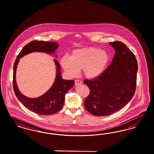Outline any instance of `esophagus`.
<instances>
[{
	"mask_svg": "<svg viewBox=\"0 0 154 154\" xmlns=\"http://www.w3.org/2000/svg\"><path fill=\"white\" fill-rule=\"evenodd\" d=\"M81 84H82V82L79 80H76L75 81V85H80Z\"/></svg>",
	"mask_w": 154,
	"mask_h": 154,
	"instance_id": "obj_1",
	"label": "esophagus"
}]
</instances>
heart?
I'll return each mask as SVG.
<instances>
[{
    "instance_id": "1",
    "label": "heart",
    "mask_w": 154,
    "mask_h": 154,
    "mask_svg": "<svg viewBox=\"0 0 154 154\" xmlns=\"http://www.w3.org/2000/svg\"><path fill=\"white\" fill-rule=\"evenodd\" d=\"M109 56L105 50L89 47L73 50L69 57L64 56L60 64L70 76H75L81 69L82 75L88 79H94L102 74L107 67Z\"/></svg>"
}]
</instances>
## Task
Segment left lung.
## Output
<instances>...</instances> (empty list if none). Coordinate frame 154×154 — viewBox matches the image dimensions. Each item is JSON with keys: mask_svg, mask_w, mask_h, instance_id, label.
I'll use <instances>...</instances> for the list:
<instances>
[{"mask_svg": "<svg viewBox=\"0 0 154 154\" xmlns=\"http://www.w3.org/2000/svg\"><path fill=\"white\" fill-rule=\"evenodd\" d=\"M109 44L115 50L111 64L98 78L84 81L90 90L85 107L97 116H107L123 108L134 95L137 85L135 56L122 42Z\"/></svg>", "mask_w": 154, "mask_h": 154, "instance_id": "left-lung-1", "label": "left lung"}]
</instances>
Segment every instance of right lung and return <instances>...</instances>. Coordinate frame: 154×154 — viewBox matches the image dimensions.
<instances>
[{"label":"right lung","instance_id":"1","mask_svg":"<svg viewBox=\"0 0 154 154\" xmlns=\"http://www.w3.org/2000/svg\"><path fill=\"white\" fill-rule=\"evenodd\" d=\"M59 47L57 42L34 40L29 42L22 48L17 55L14 65L13 88L16 97L26 108L40 115L55 114L63 107L65 95L75 84L74 80L63 79L61 68L57 59H54L57 68V74L51 87L40 97L30 98L23 95L19 91L16 82V71L20 58L33 52H45L54 55ZM57 56L56 55L55 57Z\"/></svg>","mask_w":154,"mask_h":154}]
</instances>
